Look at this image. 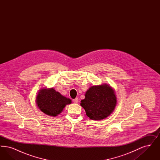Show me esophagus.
<instances>
[{
	"label": "esophagus",
	"instance_id": "obj_1",
	"mask_svg": "<svg viewBox=\"0 0 160 160\" xmlns=\"http://www.w3.org/2000/svg\"><path fill=\"white\" fill-rule=\"evenodd\" d=\"M73 102H74V103H77V102H78V98H76L73 99Z\"/></svg>",
	"mask_w": 160,
	"mask_h": 160
}]
</instances>
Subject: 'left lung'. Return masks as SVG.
<instances>
[{
    "mask_svg": "<svg viewBox=\"0 0 160 160\" xmlns=\"http://www.w3.org/2000/svg\"><path fill=\"white\" fill-rule=\"evenodd\" d=\"M117 98L113 89L104 84L91 86L85 93L80 105L92 120H102L111 114L116 106Z\"/></svg>",
    "mask_w": 160,
    "mask_h": 160,
    "instance_id": "1",
    "label": "left lung"
}]
</instances>
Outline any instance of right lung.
Here are the masks:
<instances>
[{"label": "right lung", "mask_w": 160, "mask_h": 160, "mask_svg": "<svg viewBox=\"0 0 160 160\" xmlns=\"http://www.w3.org/2000/svg\"><path fill=\"white\" fill-rule=\"evenodd\" d=\"M36 102L41 112L49 116H56L61 113L66 105L71 103V100L63 97L53 88H43L38 92Z\"/></svg>", "instance_id": "obj_1"}]
</instances>
